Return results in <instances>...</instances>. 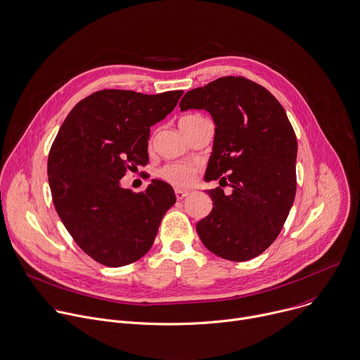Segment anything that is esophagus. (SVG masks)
<instances>
[{
	"instance_id": "34e87169",
	"label": "esophagus",
	"mask_w": 360,
	"mask_h": 360,
	"mask_svg": "<svg viewBox=\"0 0 360 360\" xmlns=\"http://www.w3.org/2000/svg\"><path fill=\"white\" fill-rule=\"evenodd\" d=\"M189 195V192L188 191H184V189H175V196H176V199L178 200H182L184 198H186Z\"/></svg>"
}]
</instances>
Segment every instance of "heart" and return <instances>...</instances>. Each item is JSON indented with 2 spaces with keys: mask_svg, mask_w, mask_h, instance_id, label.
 Segmentation results:
<instances>
[{
  "mask_svg": "<svg viewBox=\"0 0 360 360\" xmlns=\"http://www.w3.org/2000/svg\"><path fill=\"white\" fill-rule=\"evenodd\" d=\"M193 117V115H188ZM186 118V117H185ZM198 172V167L192 164H172L162 168L161 175L168 182L176 185V186H188L195 181Z\"/></svg>",
  "mask_w": 360,
  "mask_h": 360,
  "instance_id": "heart-1",
  "label": "heart"
}]
</instances>
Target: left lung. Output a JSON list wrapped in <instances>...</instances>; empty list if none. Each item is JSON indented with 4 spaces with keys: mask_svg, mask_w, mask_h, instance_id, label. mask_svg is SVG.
I'll return each instance as SVG.
<instances>
[{
    "mask_svg": "<svg viewBox=\"0 0 360 360\" xmlns=\"http://www.w3.org/2000/svg\"><path fill=\"white\" fill-rule=\"evenodd\" d=\"M181 111L206 110L216 126L205 181L212 212L196 224L202 243L230 262L262 255L280 234L297 189V137L285 110L263 86L240 76L189 90ZM221 186V185H220Z\"/></svg>",
    "mask_w": 360,
    "mask_h": 360,
    "instance_id": "left-lung-1",
    "label": "left lung"
}]
</instances>
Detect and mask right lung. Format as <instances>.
<instances>
[{"label":"right lung","instance_id":"right-lung-1","mask_svg":"<svg viewBox=\"0 0 360 360\" xmlns=\"http://www.w3.org/2000/svg\"><path fill=\"white\" fill-rule=\"evenodd\" d=\"M182 93L96 91L72 108L52 144L48 176L55 209L79 248L103 266L141 259L176 202L172 186L160 179L140 193L120 179L148 162L150 127Z\"/></svg>","mask_w":360,"mask_h":360}]
</instances>
